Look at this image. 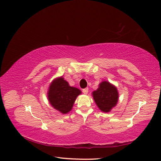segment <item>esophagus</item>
<instances>
[{"label":"esophagus","instance_id":"34e87169","mask_svg":"<svg viewBox=\"0 0 161 161\" xmlns=\"http://www.w3.org/2000/svg\"><path fill=\"white\" fill-rule=\"evenodd\" d=\"M82 91H83V93H84L85 95H86V94H88V88H84V89L82 90Z\"/></svg>","mask_w":161,"mask_h":161}]
</instances>
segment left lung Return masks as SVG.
<instances>
[{
    "label": "left lung",
    "instance_id": "8db88e82",
    "mask_svg": "<svg viewBox=\"0 0 161 161\" xmlns=\"http://www.w3.org/2000/svg\"><path fill=\"white\" fill-rule=\"evenodd\" d=\"M95 104L102 112H110L117 104L119 94L117 88L107 81H103L99 84L96 91L92 93Z\"/></svg>",
    "mask_w": 161,
    "mask_h": 161
}]
</instances>
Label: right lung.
<instances>
[{"instance_id":"1","label":"right lung","mask_w":161,"mask_h":161,"mask_svg":"<svg viewBox=\"0 0 161 161\" xmlns=\"http://www.w3.org/2000/svg\"><path fill=\"white\" fill-rule=\"evenodd\" d=\"M81 91L77 88L70 86L63 76L54 79L47 90V100L54 109L61 114H68L73 108L75 101Z\"/></svg>"}]
</instances>
